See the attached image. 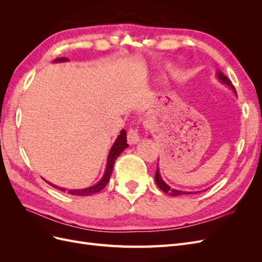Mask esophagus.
<instances>
[{"label":"esophagus","instance_id":"obj_1","mask_svg":"<svg viewBox=\"0 0 262 262\" xmlns=\"http://www.w3.org/2000/svg\"><path fill=\"white\" fill-rule=\"evenodd\" d=\"M141 138H140V134L138 132L137 129H130L128 132V143L130 145H134V144H138L140 142Z\"/></svg>","mask_w":262,"mask_h":262}]
</instances>
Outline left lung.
Here are the masks:
<instances>
[{
	"mask_svg": "<svg viewBox=\"0 0 262 262\" xmlns=\"http://www.w3.org/2000/svg\"><path fill=\"white\" fill-rule=\"evenodd\" d=\"M215 75H216V78L221 83H223L226 86H228L229 89H231L235 93V95H236V91L234 89V86L232 85L231 81H229L228 78L223 73L221 72V71H216V74ZM155 182H156L157 187L160 188L162 191H164L165 193H167V194H169L171 196H178V195H184V194H192V193L201 192V191H185V190H178V189H175V188H171L170 186H168L167 184H166V182L164 181V179L162 178L161 172H160V168H158V164H157V168H156V172H155ZM205 190H207V189H205ZM203 191H204V190H203Z\"/></svg>",
	"mask_w": 262,
	"mask_h": 262,
	"instance_id": "8db88e82",
	"label": "left lung"
}]
</instances>
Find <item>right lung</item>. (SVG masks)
<instances>
[{
    "label": "right lung",
    "instance_id": "1",
    "mask_svg": "<svg viewBox=\"0 0 262 262\" xmlns=\"http://www.w3.org/2000/svg\"><path fill=\"white\" fill-rule=\"evenodd\" d=\"M69 59L68 58H57L53 60V63H62V62H68ZM128 143H126V132L125 130H121L119 136L117 137L116 141L114 142V144L110 148L109 153H108V157H107V164H106V168L104 171V175L100 178V180L91 187H87L84 189H67V188H62L59 186H55L51 182L47 181L46 179H43L46 182H48L50 186H52L55 189H59L63 192H68L69 194H73V195H81V196H86V195H92L94 193H97L99 191H101L102 189L106 187V185L108 184V181L110 179V176H112V172L114 169V165L115 162L117 160V157L120 155L123 150L128 147Z\"/></svg>",
    "mask_w": 262,
    "mask_h": 262
}]
</instances>
